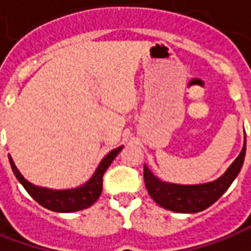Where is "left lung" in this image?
Masks as SVG:
<instances>
[{
    "mask_svg": "<svg viewBox=\"0 0 251 251\" xmlns=\"http://www.w3.org/2000/svg\"><path fill=\"white\" fill-rule=\"evenodd\" d=\"M246 155V139L243 149L238 158L230 164L226 172L217 180L201 185H175L162 182L155 176L147 165H144V183L149 195L155 203L162 208L175 212H199L208 208L228 187L232 185L235 177L238 176Z\"/></svg>",
    "mask_w": 251,
    "mask_h": 251,
    "instance_id": "obj_1",
    "label": "left lung"
}]
</instances>
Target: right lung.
Here are the masks:
<instances>
[{
  "instance_id": "obj_1",
  "label": "right lung",
  "mask_w": 251,
  "mask_h": 251,
  "mask_svg": "<svg viewBox=\"0 0 251 251\" xmlns=\"http://www.w3.org/2000/svg\"><path fill=\"white\" fill-rule=\"evenodd\" d=\"M124 149V146L118 147L115 150L109 151L100 162V165L96 169V172L93 174V176L84 183V185L75 187V189H65V190H52L47 187H40L30 183L29 180H26L23 175L19 172V169L16 168L12 157L8 154L9 164L12 168L13 174L16 179L22 183V186L26 189V192L43 207H46L48 210L55 212H74L84 210L87 207H90L97 201V199L102 192V176L104 172L107 171L111 162L117 157L119 151Z\"/></svg>"
}]
</instances>
